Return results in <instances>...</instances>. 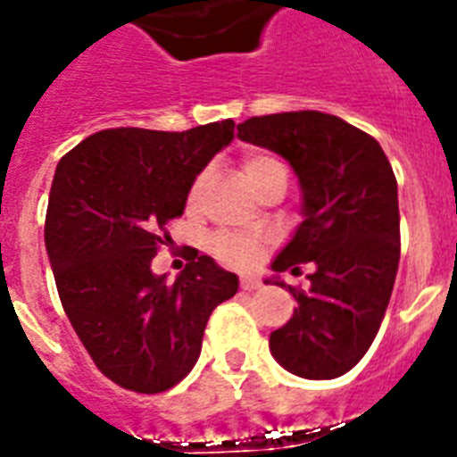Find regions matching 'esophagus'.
<instances>
[{"label": "esophagus", "mask_w": 457, "mask_h": 457, "mask_svg": "<svg viewBox=\"0 0 457 457\" xmlns=\"http://www.w3.org/2000/svg\"><path fill=\"white\" fill-rule=\"evenodd\" d=\"M262 283L258 278H253V276H241V290H258Z\"/></svg>", "instance_id": "esophagus-1"}]
</instances>
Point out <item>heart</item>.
Segmentation results:
<instances>
[{
	"label": "heart",
	"mask_w": 457,
	"mask_h": 457,
	"mask_svg": "<svg viewBox=\"0 0 457 457\" xmlns=\"http://www.w3.org/2000/svg\"><path fill=\"white\" fill-rule=\"evenodd\" d=\"M283 170V164L276 160L274 155L262 151H253L244 157V174H246L248 181L253 186L262 187L264 181L270 179L274 171ZM204 176H197L190 187V193H187V204L197 206L199 199H202V190H204ZM209 248L211 253L216 255L218 260L229 264H251L253 260L258 258V244L253 239H246V237L232 235V232H218L209 239Z\"/></svg>",
	"instance_id": "b5f03b06"
}]
</instances>
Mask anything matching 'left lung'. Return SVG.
Here are the masks:
<instances>
[{"mask_svg":"<svg viewBox=\"0 0 457 457\" xmlns=\"http://www.w3.org/2000/svg\"><path fill=\"white\" fill-rule=\"evenodd\" d=\"M237 129L244 141L286 157L304 195V220L271 270L316 264L309 290L287 286L297 309L271 332V355L297 377H341L370 351L397 276L393 167L374 137L320 111L255 116Z\"/></svg>","mask_w":457,"mask_h":457,"instance_id":"obj_1","label":"left lung"}]
</instances>
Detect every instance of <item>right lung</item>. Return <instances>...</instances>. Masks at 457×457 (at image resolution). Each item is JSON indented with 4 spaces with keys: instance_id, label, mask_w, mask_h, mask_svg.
Masks as SVG:
<instances>
[{
    "instance_id": "add662e5",
    "label": "right lung",
    "mask_w": 457,
    "mask_h": 457,
    "mask_svg": "<svg viewBox=\"0 0 457 457\" xmlns=\"http://www.w3.org/2000/svg\"><path fill=\"white\" fill-rule=\"evenodd\" d=\"M235 137V120L186 132L102 129L60 160L46 211V251L69 323L97 370L155 395L187 377L202 337L239 278L190 251L174 283L151 271L167 222L195 179Z\"/></svg>"
}]
</instances>
